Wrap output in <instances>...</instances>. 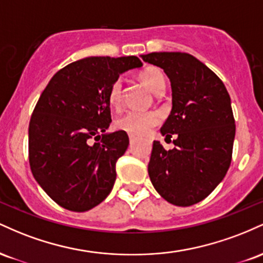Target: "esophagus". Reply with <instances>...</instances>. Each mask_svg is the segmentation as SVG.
Instances as JSON below:
<instances>
[{
	"mask_svg": "<svg viewBox=\"0 0 263 263\" xmlns=\"http://www.w3.org/2000/svg\"><path fill=\"white\" fill-rule=\"evenodd\" d=\"M128 137H129V142H131V143H134V142L138 138V136L134 135V134H129Z\"/></svg>",
	"mask_w": 263,
	"mask_h": 263,
	"instance_id": "1",
	"label": "esophagus"
}]
</instances>
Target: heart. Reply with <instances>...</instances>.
Instances as JSON below:
<instances>
[{"label": "heart", "mask_w": 263, "mask_h": 263, "mask_svg": "<svg viewBox=\"0 0 263 263\" xmlns=\"http://www.w3.org/2000/svg\"><path fill=\"white\" fill-rule=\"evenodd\" d=\"M142 83L156 95H161L165 87V77L157 66H147L138 74ZM107 100L111 107L117 108L122 101V80L116 79L110 85L107 92ZM161 121V115L156 111H128L117 119L116 127L134 135H144Z\"/></svg>", "instance_id": "heart-1"}]
</instances>
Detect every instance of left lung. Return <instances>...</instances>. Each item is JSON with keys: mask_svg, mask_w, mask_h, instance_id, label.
I'll return each mask as SVG.
<instances>
[{"mask_svg": "<svg viewBox=\"0 0 263 263\" xmlns=\"http://www.w3.org/2000/svg\"><path fill=\"white\" fill-rule=\"evenodd\" d=\"M141 58L170 78L173 107L161 132L167 138L176 135L173 149L153 142L151 182L167 201L190 206L206 198L230 168L236 129L230 95L218 75L188 53Z\"/></svg>", "mask_w": 263, "mask_h": 263, "instance_id": "obj_1", "label": "left lung"}]
</instances>
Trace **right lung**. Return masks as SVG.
Listing matches in <instances>:
<instances>
[{"instance_id":"1","label":"right lung","mask_w":263,"mask_h":263,"mask_svg":"<svg viewBox=\"0 0 263 263\" xmlns=\"http://www.w3.org/2000/svg\"><path fill=\"white\" fill-rule=\"evenodd\" d=\"M137 57H90L70 63L48 83L33 110L28 157L33 177L64 209L86 211L110 194L116 162L128 147L111 123L107 92L119 75L140 68ZM100 139L92 145L91 140Z\"/></svg>"}]
</instances>
